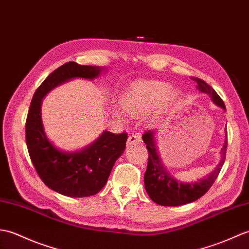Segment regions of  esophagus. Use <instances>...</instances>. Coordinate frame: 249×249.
Here are the masks:
<instances>
[{
	"instance_id": "esophagus-1",
	"label": "esophagus",
	"mask_w": 249,
	"mask_h": 249,
	"mask_svg": "<svg viewBox=\"0 0 249 249\" xmlns=\"http://www.w3.org/2000/svg\"><path fill=\"white\" fill-rule=\"evenodd\" d=\"M142 142V136L139 134L131 135L128 139V145H133V143H141Z\"/></svg>"
}]
</instances>
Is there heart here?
Wrapping results in <instances>:
<instances>
[{
    "mask_svg": "<svg viewBox=\"0 0 249 249\" xmlns=\"http://www.w3.org/2000/svg\"><path fill=\"white\" fill-rule=\"evenodd\" d=\"M169 89V84L165 82H135L121 97L120 107L131 115L147 114L164 100ZM169 97L175 99L178 97V93L170 92Z\"/></svg>",
    "mask_w": 249,
    "mask_h": 249,
    "instance_id": "heart-1",
    "label": "heart"
}]
</instances>
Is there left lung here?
<instances>
[{"label":"left lung","instance_id":"8db88e82","mask_svg":"<svg viewBox=\"0 0 249 249\" xmlns=\"http://www.w3.org/2000/svg\"><path fill=\"white\" fill-rule=\"evenodd\" d=\"M192 79L197 83L196 87L198 90L207 93L217 107L226 109L223 100L211 86L203 80L198 78ZM154 133L156 131L148 130L142 134V141L146 143L148 150V165L145 176H143V182H145V189L149 197L151 198L152 201L165 207H178L199 199L213 185L223 167L226 159V151H227V131H226L225 143L222 149V159H220L217 167L207 178L194 182V183L193 182L192 183H186V182L183 183V182L176 180L168 174L160 159L156 140H154Z\"/></svg>","mask_w":249,"mask_h":249}]
</instances>
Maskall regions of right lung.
<instances>
[{"instance_id":"add662e5","label":"right lung","mask_w":249,"mask_h":249,"mask_svg":"<svg viewBox=\"0 0 249 249\" xmlns=\"http://www.w3.org/2000/svg\"><path fill=\"white\" fill-rule=\"evenodd\" d=\"M104 70L98 66L66 63L41 83L33 96L25 123L27 150L38 176L50 189L68 197H88L102 190L112 168L125 149L128 134L104 131L89 146L66 152L48 140L41 120V102L47 93L75 78L96 79Z\"/></svg>"}]
</instances>
